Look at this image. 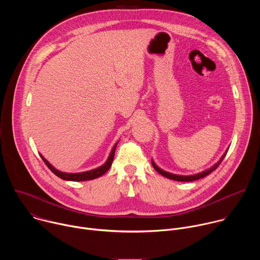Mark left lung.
I'll return each instance as SVG.
<instances>
[{
    "mask_svg": "<svg viewBox=\"0 0 260 260\" xmlns=\"http://www.w3.org/2000/svg\"><path fill=\"white\" fill-rule=\"evenodd\" d=\"M225 155H226V152L223 154V156L221 157V159H220L216 165H214L211 169H209V170H207V171H205V172H202V173H200V174L192 175V176H180V175H174V174L165 172V171H162L161 169H159L153 161H152V166H153V168L156 170V172H158L160 175H162V176H165V177H167V178H169V179H172V180H175V181H180V182H189V181H196V180H199V179H201V178H204V177L208 176L210 173H212L214 170H216V169L218 168V166L221 164L222 160H223V158L225 157Z\"/></svg>",
    "mask_w": 260,
    "mask_h": 260,
    "instance_id": "left-lung-1",
    "label": "left lung"
}]
</instances>
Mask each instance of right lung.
Wrapping results in <instances>:
<instances>
[{"mask_svg":"<svg viewBox=\"0 0 260 260\" xmlns=\"http://www.w3.org/2000/svg\"><path fill=\"white\" fill-rule=\"evenodd\" d=\"M116 145L117 143L114 145L112 151H111L110 155H109V158L107 159V161L101 166L100 168H96L94 170H91V171H87V172H83V173H75V174H70V173H63V172H60L56 169H54L42 155V159L43 161L46 164V166L49 168V170L54 174L56 175L57 177H59L60 179H63V180H67V181H87V180H92V179H95L102 175H104L111 167V165H112V161H113V158H114V154H115V149H116Z\"/></svg>","mask_w":260,"mask_h":260,"instance_id":"right-lung-1","label":"right lung"}]
</instances>
